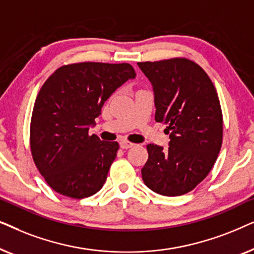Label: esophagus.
Returning <instances> with one entry per match:
<instances>
[{"label":"esophagus","instance_id":"esophagus-1","mask_svg":"<svg viewBox=\"0 0 254 254\" xmlns=\"http://www.w3.org/2000/svg\"><path fill=\"white\" fill-rule=\"evenodd\" d=\"M131 147H134V143H131V142L126 141V140L120 141V148L128 149V148H131Z\"/></svg>","mask_w":254,"mask_h":254}]
</instances>
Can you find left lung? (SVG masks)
I'll list each match as a JSON object with an SVG mask.
<instances>
[{
    "instance_id": "1",
    "label": "left lung",
    "mask_w": 254,
    "mask_h": 254,
    "mask_svg": "<svg viewBox=\"0 0 254 254\" xmlns=\"http://www.w3.org/2000/svg\"><path fill=\"white\" fill-rule=\"evenodd\" d=\"M151 82L157 123L168 125L169 148L148 144L141 170L147 187L165 196L195 189L216 162L223 116L216 89L199 64L186 58L137 62Z\"/></svg>"
}]
</instances>
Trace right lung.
I'll return each mask as SVG.
<instances>
[{
  "mask_svg": "<svg viewBox=\"0 0 254 254\" xmlns=\"http://www.w3.org/2000/svg\"><path fill=\"white\" fill-rule=\"evenodd\" d=\"M129 64L79 62L58 68L38 93L30 125L34 164L57 193L83 199L102 189L118 142L89 135L107 98L129 78Z\"/></svg>",
  "mask_w": 254,
  "mask_h": 254,
  "instance_id": "obj_1",
  "label": "right lung"
}]
</instances>
